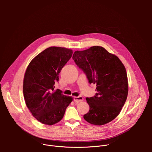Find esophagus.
Wrapping results in <instances>:
<instances>
[{
  "instance_id": "1",
  "label": "esophagus",
  "mask_w": 152,
  "mask_h": 152,
  "mask_svg": "<svg viewBox=\"0 0 152 152\" xmlns=\"http://www.w3.org/2000/svg\"><path fill=\"white\" fill-rule=\"evenodd\" d=\"M83 100V98L82 96H78V97H75L73 99V100L75 102H82Z\"/></svg>"
}]
</instances>
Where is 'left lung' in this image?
<instances>
[{
	"label": "left lung",
	"mask_w": 152,
	"mask_h": 152,
	"mask_svg": "<svg viewBox=\"0 0 152 152\" xmlns=\"http://www.w3.org/2000/svg\"><path fill=\"white\" fill-rule=\"evenodd\" d=\"M73 59L89 83L97 86L96 95L86 98L90 110L83 115L84 119L97 126L110 123L120 114L127 97L128 81L123 64L100 46L77 50Z\"/></svg>",
	"instance_id": "1"
}]
</instances>
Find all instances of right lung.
Masks as SVG:
<instances>
[{"instance_id": "add662e5", "label": "right lung", "mask_w": 152, "mask_h": 152, "mask_svg": "<svg viewBox=\"0 0 152 152\" xmlns=\"http://www.w3.org/2000/svg\"><path fill=\"white\" fill-rule=\"evenodd\" d=\"M73 50L65 48L50 47L37 55L26 70L23 91L26 104L39 122L53 125L62 120L72 97L55 90L59 73L71 58Z\"/></svg>"}]
</instances>
